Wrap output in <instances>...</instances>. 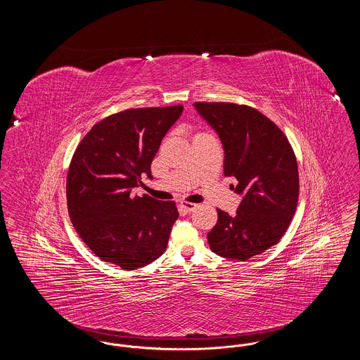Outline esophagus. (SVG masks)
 Instances as JSON below:
<instances>
[{"mask_svg":"<svg viewBox=\"0 0 360 360\" xmlns=\"http://www.w3.org/2000/svg\"><path fill=\"white\" fill-rule=\"evenodd\" d=\"M181 207H184L186 212H193L195 207H197V204H193V202H188V201H181Z\"/></svg>","mask_w":360,"mask_h":360,"instance_id":"34e87169","label":"esophagus"}]
</instances>
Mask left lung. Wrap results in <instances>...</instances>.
Returning <instances> with one entry per match:
<instances>
[{
  "instance_id": "1",
  "label": "left lung",
  "mask_w": 360,
  "mask_h": 360,
  "mask_svg": "<svg viewBox=\"0 0 360 360\" xmlns=\"http://www.w3.org/2000/svg\"><path fill=\"white\" fill-rule=\"evenodd\" d=\"M221 139L224 175L235 176L243 194L236 214L217 209L207 233L210 250L232 260H248L275 245L295 213L298 166L285 134L255 108L232 103H195Z\"/></svg>"
}]
</instances>
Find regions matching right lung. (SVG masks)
<instances>
[{
    "label": "right lung",
    "mask_w": 360,
    "mask_h": 360,
    "mask_svg": "<svg viewBox=\"0 0 360 360\" xmlns=\"http://www.w3.org/2000/svg\"><path fill=\"white\" fill-rule=\"evenodd\" d=\"M182 105L127 109L93 125L78 144L68 172L70 220L86 245L106 263L135 270L167 247L178 219L174 201H158L132 188L151 175L162 139Z\"/></svg>",
    "instance_id": "1"
}]
</instances>
